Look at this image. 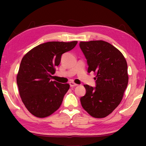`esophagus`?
I'll use <instances>...</instances> for the list:
<instances>
[{
  "label": "esophagus",
  "mask_w": 146,
  "mask_h": 146,
  "mask_svg": "<svg viewBox=\"0 0 146 146\" xmlns=\"http://www.w3.org/2000/svg\"><path fill=\"white\" fill-rule=\"evenodd\" d=\"M70 87H71V88L75 87V86H78V84H76L74 83L73 82H70Z\"/></svg>",
  "instance_id": "obj_1"
}]
</instances>
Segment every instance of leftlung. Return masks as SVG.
I'll use <instances>...</instances> for the list:
<instances>
[{
  "label": "left lung",
  "mask_w": 146,
  "mask_h": 146,
  "mask_svg": "<svg viewBox=\"0 0 146 146\" xmlns=\"http://www.w3.org/2000/svg\"><path fill=\"white\" fill-rule=\"evenodd\" d=\"M88 71L96 73V86L84 85L82 108L95 118L107 117L119 105L128 83L127 64L122 53L103 40L80 42Z\"/></svg>",
  "instance_id": "left-lung-1"
}]
</instances>
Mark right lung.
I'll list each match as a JSON object with an SVG mask.
<instances>
[{
  "label": "right lung",
  "instance_id": "obj_1",
  "mask_svg": "<svg viewBox=\"0 0 146 146\" xmlns=\"http://www.w3.org/2000/svg\"><path fill=\"white\" fill-rule=\"evenodd\" d=\"M78 42H48L36 46L23 58L17 83L23 102L32 115L44 118L60 108L70 85L52 81L63 53Z\"/></svg>",
  "mask_w": 146,
  "mask_h": 146
}]
</instances>
